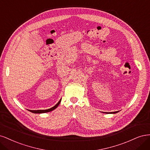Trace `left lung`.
I'll return each mask as SVG.
<instances>
[{
  "label": "left lung",
  "mask_w": 150,
  "mask_h": 150,
  "mask_svg": "<svg viewBox=\"0 0 150 150\" xmlns=\"http://www.w3.org/2000/svg\"><path fill=\"white\" fill-rule=\"evenodd\" d=\"M118 112L117 111V112H110V113H109V112H108H108H107H107H105V113H118Z\"/></svg>",
  "instance_id": "left-lung-1"
}]
</instances>
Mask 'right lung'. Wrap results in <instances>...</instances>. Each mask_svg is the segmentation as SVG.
Segmentation results:
<instances>
[{"label":"right lung","mask_w":150,"mask_h":150,"mask_svg":"<svg viewBox=\"0 0 150 150\" xmlns=\"http://www.w3.org/2000/svg\"><path fill=\"white\" fill-rule=\"evenodd\" d=\"M61 102V99L60 100V101L58 102L54 107H52L51 108H49V109H47V110H28L30 111V112L32 113H47V112H51V111L55 110L56 108H57L58 106L59 105V104Z\"/></svg>","instance_id":"1"}]
</instances>
